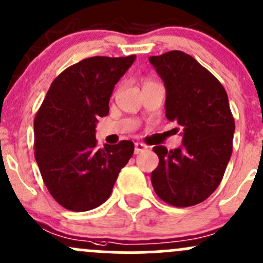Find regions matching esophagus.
Returning <instances> with one entry per match:
<instances>
[{
    "label": "esophagus",
    "instance_id": "esophagus-1",
    "mask_svg": "<svg viewBox=\"0 0 263 263\" xmlns=\"http://www.w3.org/2000/svg\"><path fill=\"white\" fill-rule=\"evenodd\" d=\"M145 149H147V146L145 145V143H142V142L135 143V155L141 154V152H143Z\"/></svg>",
    "mask_w": 263,
    "mask_h": 263
}]
</instances>
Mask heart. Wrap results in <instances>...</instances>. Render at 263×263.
Returning <instances> with one entry per match:
<instances>
[{
	"label": "heart",
	"instance_id": "1",
	"mask_svg": "<svg viewBox=\"0 0 263 263\" xmlns=\"http://www.w3.org/2000/svg\"><path fill=\"white\" fill-rule=\"evenodd\" d=\"M152 82H154V81H151V80H143V86L148 85V83H152Z\"/></svg>",
	"mask_w": 263,
	"mask_h": 263
}]
</instances>
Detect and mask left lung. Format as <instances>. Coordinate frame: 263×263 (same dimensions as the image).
I'll use <instances>...</instances> for the list:
<instances>
[{"instance_id":"obj_1","label":"left lung","mask_w":263,"mask_h":263,"mask_svg":"<svg viewBox=\"0 0 263 263\" xmlns=\"http://www.w3.org/2000/svg\"><path fill=\"white\" fill-rule=\"evenodd\" d=\"M148 60L166 86L167 120L183 129L178 148L154 147L160 162L151 174L152 186L171 206H195L217 189L232 155L229 97L220 81L182 51Z\"/></svg>"}]
</instances>
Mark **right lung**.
Returning a JSON list of instances; mask_svg holds the SVG:
<instances>
[{
    "mask_svg": "<svg viewBox=\"0 0 263 263\" xmlns=\"http://www.w3.org/2000/svg\"><path fill=\"white\" fill-rule=\"evenodd\" d=\"M136 56H95L53 80L34 116V157L52 197L66 210L96 209L111 195L132 141L97 148V117L108 115L115 85Z\"/></svg>",
    "mask_w": 263,
    "mask_h": 263,
    "instance_id": "add662e5",
    "label": "right lung"
}]
</instances>
